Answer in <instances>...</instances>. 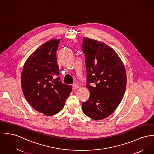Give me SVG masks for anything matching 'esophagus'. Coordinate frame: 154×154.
<instances>
[{"label": "esophagus", "mask_w": 154, "mask_h": 154, "mask_svg": "<svg viewBox=\"0 0 154 154\" xmlns=\"http://www.w3.org/2000/svg\"><path fill=\"white\" fill-rule=\"evenodd\" d=\"M79 87V85L77 84H74L72 85V88H73L74 90H76V89H77Z\"/></svg>", "instance_id": "obj_1"}]
</instances>
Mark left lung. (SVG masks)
<instances>
[{
	"label": "left lung",
	"mask_w": 154,
	"mask_h": 154,
	"mask_svg": "<svg viewBox=\"0 0 154 154\" xmlns=\"http://www.w3.org/2000/svg\"><path fill=\"white\" fill-rule=\"evenodd\" d=\"M89 100L82 103L85 115L94 120L110 116L123 98L127 84L125 65L117 53L105 43L83 38ZM92 83L90 85L89 84Z\"/></svg>",
	"instance_id": "1"
}]
</instances>
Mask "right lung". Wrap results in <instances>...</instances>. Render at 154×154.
Masks as SVG:
<instances>
[{
	"label": "right lung",
	"mask_w": 154,
	"mask_h": 154,
	"mask_svg": "<svg viewBox=\"0 0 154 154\" xmlns=\"http://www.w3.org/2000/svg\"><path fill=\"white\" fill-rule=\"evenodd\" d=\"M61 39H51L38 47L28 57L21 75V88L31 106L46 116L59 112L72 87L62 83L56 52Z\"/></svg>",
	"instance_id": "1"
}]
</instances>
